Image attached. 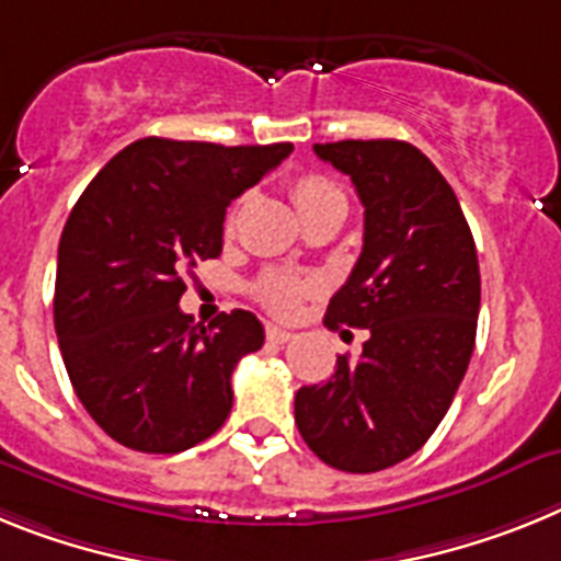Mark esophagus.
I'll return each mask as SVG.
<instances>
[{
    "label": "esophagus",
    "mask_w": 561,
    "mask_h": 561,
    "mask_svg": "<svg viewBox=\"0 0 561 561\" xmlns=\"http://www.w3.org/2000/svg\"><path fill=\"white\" fill-rule=\"evenodd\" d=\"M265 335H267V341H271V344H287V341L294 339V333H290V330H285V328H279V324H267Z\"/></svg>",
    "instance_id": "obj_1"
}]
</instances>
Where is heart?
<instances>
[{
	"instance_id": "obj_1",
	"label": "heart",
	"mask_w": 561,
	"mask_h": 561,
	"mask_svg": "<svg viewBox=\"0 0 561 561\" xmlns=\"http://www.w3.org/2000/svg\"><path fill=\"white\" fill-rule=\"evenodd\" d=\"M330 197H341V192L330 183V180L319 178V174H305V178H299L294 183V199L296 206H299V211ZM228 226H231V220H228ZM308 282L299 279V276L294 274H285V271L265 274L256 282V299H260L267 310H274V313L279 316H294L296 310H299L301 299L308 296Z\"/></svg>"
}]
</instances>
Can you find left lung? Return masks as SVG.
I'll return each instance as SVG.
<instances>
[{
  "mask_svg": "<svg viewBox=\"0 0 561 561\" xmlns=\"http://www.w3.org/2000/svg\"><path fill=\"white\" fill-rule=\"evenodd\" d=\"M313 152L350 174L364 206L362 256L324 324L369 339L358 362L339 355L328 381L296 392V426L319 460L369 474L415 455L449 412L474 353L480 265L455 192L421 149L339 140Z\"/></svg>",
  "mask_w": 561,
  "mask_h": 561,
  "instance_id": "8db88e82",
  "label": "left lung"
}]
</instances>
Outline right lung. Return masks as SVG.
I'll list each match as a JSON object with an SVG mask.
<instances>
[{"label":"right lung","instance_id":"add662e5","mask_svg":"<svg viewBox=\"0 0 561 561\" xmlns=\"http://www.w3.org/2000/svg\"><path fill=\"white\" fill-rule=\"evenodd\" d=\"M290 152L144 138L72 206L58 242V347L78 401L126 449L178 455L226 423L233 367L265 330L248 310L203 328L178 305L192 267L220 256L231 199Z\"/></svg>","mask_w":561,"mask_h":561}]
</instances>
